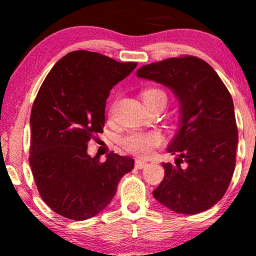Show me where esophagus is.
I'll return each mask as SVG.
<instances>
[{
    "label": "esophagus",
    "mask_w": 256,
    "mask_h": 256,
    "mask_svg": "<svg viewBox=\"0 0 256 256\" xmlns=\"http://www.w3.org/2000/svg\"><path fill=\"white\" fill-rule=\"evenodd\" d=\"M146 165H148V164H146V161H144V160H140V158H137L136 160V167L138 170L144 168Z\"/></svg>",
    "instance_id": "1"
}]
</instances>
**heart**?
I'll return each instance as SVG.
<instances>
[{"instance_id":"obj_1","label":"heart","mask_w":256,"mask_h":256,"mask_svg":"<svg viewBox=\"0 0 256 256\" xmlns=\"http://www.w3.org/2000/svg\"><path fill=\"white\" fill-rule=\"evenodd\" d=\"M142 98L146 106H150L160 98H166V94L158 88H148L142 91ZM162 143V136L156 131H132L122 138V144L132 154L146 156L155 146Z\"/></svg>"}]
</instances>
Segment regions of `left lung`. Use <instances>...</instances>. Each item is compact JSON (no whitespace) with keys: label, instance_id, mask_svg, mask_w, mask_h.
<instances>
[{"label":"left lung","instance_id":"1","mask_svg":"<svg viewBox=\"0 0 256 256\" xmlns=\"http://www.w3.org/2000/svg\"><path fill=\"white\" fill-rule=\"evenodd\" d=\"M136 74L165 85L179 101V128L167 146L177 155L176 165L162 162L165 178L152 195L176 213L210 210L222 198L236 166L238 131L230 92L196 56L146 64Z\"/></svg>","mask_w":256,"mask_h":256}]
</instances>
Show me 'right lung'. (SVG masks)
<instances>
[{"instance_id":"1","label":"right lung","mask_w":256,"mask_h":256,"mask_svg":"<svg viewBox=\"0 0 256 256\" xmlns=\"http://www.w3.org/2000/svg\"><path fill=\"white\" fill-rule=\"evenodd\" d=\"M98 52L76 50L44 79L31 110L30 162L40 198L54 212L85 220L104 210L134 158L113 152L104 162L88 154V142L104 126L112 88L136 68Z\"/></svg>"}]
</instances>
